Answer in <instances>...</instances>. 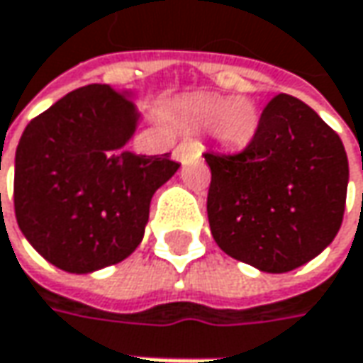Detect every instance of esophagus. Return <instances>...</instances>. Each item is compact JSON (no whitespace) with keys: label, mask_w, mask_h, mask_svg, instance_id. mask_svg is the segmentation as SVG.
<instances>
[{"label":"esophagus","mask_w":363,"mask_h":363,"mask_svg":"<svg viewBox=\"0 0 363 363\" xmlns=\"http://www.w3.org/2000/svg\"><path fill=\"white\" fill-rule=\"evenodd\" d=\"M199 152H201V148H199L196 143H181L174 148V157H177V160H181V162H184L186 158L194 157V155H199Z\"/></svg>","instance_id":"1"}]
</instances>
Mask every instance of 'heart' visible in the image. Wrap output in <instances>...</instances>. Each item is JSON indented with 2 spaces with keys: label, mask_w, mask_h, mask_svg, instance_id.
<instances>
[{
  "label": "heart",
  "mask_w": 363,
  "mask_h": 363,
  "mask_svg": "<svg viewBox=\"0 0 363 363\" xmlns=\"http://www.w3.org/2000/svg\"><path fill=\"white\" fill-rule=\"evenodd\" d=\"M189 116L196 122H213L215 134L220 143L241 146L253 138L259 124V116L253 102L245 98L227 100L223 96H194L186 102Z\"/></svg>",
  "instance_id": "obj_1"
}]
</instances>
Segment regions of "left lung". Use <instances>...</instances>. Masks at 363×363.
Returning <instances> with one entry per match:
<instances>
[{
  "mask_svg": "<svg viewBox=\"0 0 363 363\" xmlns=\"http://www.w3.org/2000/svg\"><path fill=\"white\" fill-rule=\"evenodd\" d=\"M203 157L211 169V233L233 259L285 273L318 257L340 231L350 177L345 148L299 98H271L243 150Z\"/></svg>",
  "mask_w": 363,
  "mask_h": 363,
  "instance_id": "left-lung-1",
  "label": "left lung"
}]
</instances>
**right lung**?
I'll use <instances>...</instances> for the list:
<instances>
[{
	"instance_id": "1",
	"label": "right lung",
	"mask_w": 363,
	"mask_h": 363,
	"mask_svg": "<svg viewBox=\"0 0 363 363\" xmlns=\"http://www.w3.org/2000/svg\"><path fill=\"white\" fill-rule=\"evenodd\" d=\"M136 122L126 92L90 84L26 126L13 208L26 239L52 265L92 273L120 263L143 241L150 199L181 164L170 152L126 150Z\"/></svg>"
}]
</instances>
